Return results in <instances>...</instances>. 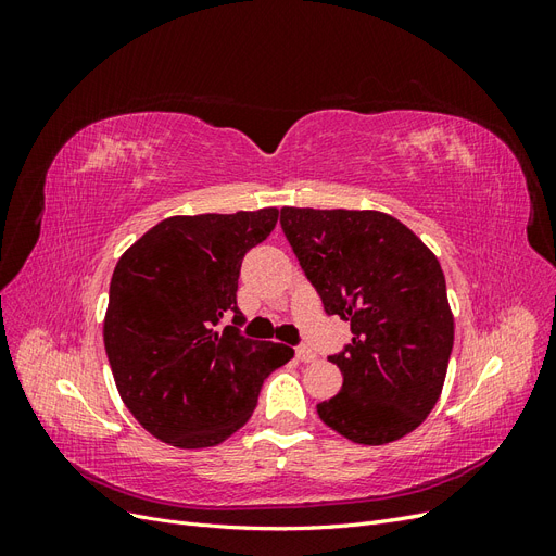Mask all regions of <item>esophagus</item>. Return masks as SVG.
<instances>
[{
	"label": "esophagus",
	"mask_w": 556,
	"mask_h": 556,
	"mask_svg": "<svg viewBox=\"0 0 556 556\" xmlns=\"http://www.w3.org/2000/svg\"><path fill=\"white\" fill-rule=\"evenodd\" d=\"M296 359L299 362H313L315 359V352L308 345H299L296 348Z\"/></svg>",
	"instance_id": "1"
}]
</instances>
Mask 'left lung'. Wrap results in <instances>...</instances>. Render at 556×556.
<instances>
[{"instance_id": "obj_1", "label": "left lung", "mask_w": 556, "mask_h": 556, "mask_svg": "<svg viewBox=\"0 0 556 556\" xmlns=\"http://www.w3.org/2000/svg\"><path fill=\"white\" fill-rule=\"evenodd\" d=\"M280 227L325 313L350 319V343L329 357L343 387L317 403L319 419L352 443L403 439L439 401L454 343L439 260L380 211L285 206Z\"/></svg>"}]
</instances>
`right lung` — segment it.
Masks as SVG:
<instances>
[{
  "mask_svg": "<svg viewBox=\"0 0 556 556\" xmlns=\"http://www.w3.org/2000/svg\"><path fill=\"white\" fill-rule=\"evenodd\" d=\"M276 223L278 208L174 215L117 260L104 345L121 399L155 439L185 450L223 443L250 419L264 378L294 357L239 331L241 262Z\"/></svg>",
  "mask_w": 556,
  "mask_h": 556,
  "instance_id": "1",
  "label": "right lung"
}]
</instances>
